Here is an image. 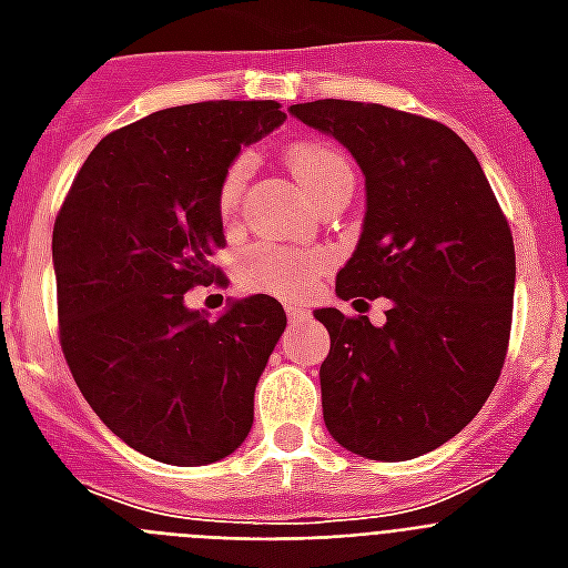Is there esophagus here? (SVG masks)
<instances>
[{
	"mask_svg": "<svg viewBox=\"0 0 568 568\" xmlns=\"http://www.w3.org/2000/svg\"><path fill=\"white\" fill-rule=\"evenodd\" d=\"M285 315H288V318H303L306 310H303L301 303H285Z\"/></svg>",
	"mask_w": 568,
	"mask_h": 568,
	"instance_id": "esophagus-1",
	"label": "esophagus"
}]
</instances>
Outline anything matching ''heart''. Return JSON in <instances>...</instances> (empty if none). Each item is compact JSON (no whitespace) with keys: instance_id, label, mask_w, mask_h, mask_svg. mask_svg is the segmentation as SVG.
<instances>
[{"instance_id":"heart-1","label":"heart","mask_w":568,"mask_h":568,"mask_svg":"<svg viewBox=\"0 0 568 568\" xmlns=\"http://www.w3.org/2000/svg\"><path fill=\"white\" fill-rule=\"evenodd\" d=\"M285 164L303 189L310 191L315 200L333 194L338 189H351L354 185V171L351 162L345 159L342 150L321 141V138H303L294 144L285 146ZM250 162L241 155L226 168L221 185H217V212L223 221H232L239 212L241 191L247 182ZM327 256L321 250L312 247H288V244H274V241H256L250 244L239 258V276L241 283L253 288V292L280 294V297H292V294L306 292L312 280L321 274Z\"/></svg>"}]
</instances>
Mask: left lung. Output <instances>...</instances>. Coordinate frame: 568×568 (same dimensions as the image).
<instances>
[{
  "mask_svg": "<svg viewBox=\"0 0 568 568\" xmlns=\"http://www.w3.org/2000/svg\"><path fill=\"white\" fill-rule=\"evenodd\" d=\"M351 150L365 173V223L336 294L386 321L315 310L327 327L321 404L329 436L359 457H422L466 427L501 377L516 250L468 144L439 120L377 102L288 109Z\"/></svg>",
  "mask_w": 568,
  "mask_h": 568,
  "instance_id": "8db88e82",
  "label": "left lung"
}]
</instances>
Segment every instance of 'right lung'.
Returning <instances> with one entry per match:
<instances>
[{
	"label": "right lung",
	"mask_w": 568,
	"mask_h": 568,
	"mask_svg": "<svg viewBox=\"0 0 568 568\" xmlns=\"http://www.w3.org/2000/svg\"><path fill=\"white\" fill-rule=\"evenodd\" d=\"M283 120L274 100L155 111L93 146L58 212L61 351L93 413L144 457L205 466L253 427L283 306L253 294L209 321L185 292L226 283L209 262L226 247L217 185L241 146Z\"/></svg>",
	"instance_id": "obj_1"
}]
</instances>
